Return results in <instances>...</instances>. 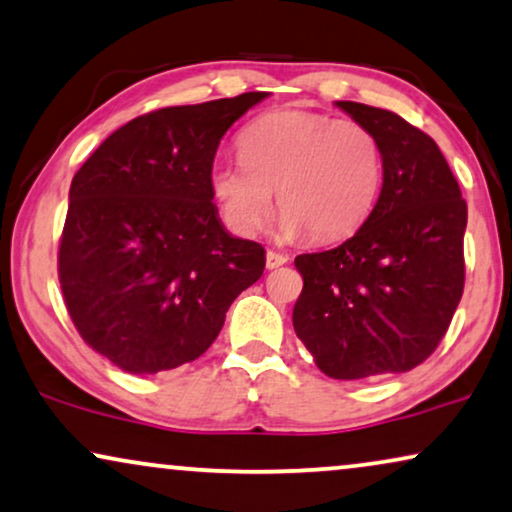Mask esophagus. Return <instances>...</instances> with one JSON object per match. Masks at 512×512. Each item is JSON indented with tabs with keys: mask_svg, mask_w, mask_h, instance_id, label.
Segmentation results:
<instances>
[{
	"mask_svg": "<svg viewBox=\"0 0 512 512\" xmlns=\"http://www.w3.org/2000/svg\"><path fill=\"white\" fill-rule=\"evenodd\" d=\"M285 262H288V255H283V252H276V250H267V269H278L283 267Z\"/></svg>",
	"mask_w": 512,
	"mask_h": 512,
	"instance_id": "obj_1",
	"label": "esophagus"
}]
</instances>
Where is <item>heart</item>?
Instances as JSON below:
<instances>
[{
  "mask_svg": "<svg viewBox=\"0 0 512 512\" xmlns=\"http://www.w3.org/2000/svg\"><path fill=\"white\" fill-rule=\"evenodd\" d=\"M241 161L210 168V194L227 227L252 236L276 203L281 234L306 231L311 241H337L372 213L384 161L374 135L356 121L306 109H281L250 121L238 135Z\"/></svg>",
  "mask_w": 512,
  "mask_h": 512,
  "instance_id": "heart-1",
  "label": "heart"
}]
</instances>
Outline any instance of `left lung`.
Returning a JSON list of instances; mask_svg holds the SVG:
<instances>
[{
  "label": "left lung",
  "instance_id": "1",
  "mask_svg": "<svg viewBox=\"0 0 512 512\" xmlns=\"http://www.w3.org/2000/svg\"><path fill=\"white\" fill-rule=\"evenodd\" d=\"M381 147L384 185L349 241L295 257L297 337L332 379L410 372L445 337L463 295L466 201L433 138L388 109L339 100Z\"/></svg>",
  "mask_w": 512,
  "mask_h": 512
}]
</instances>
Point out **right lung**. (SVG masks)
<instances>
[{
    "label": "right lung",
    "mask_w": 512,
    "mask_h": 512,
    "mask_svg": "<svg viewBox=\"0 0 512 512\" xmlns=\"http://www.w3.org/2000/svg\"><path fill=\"white\" fill-rule=\"evenodd\" d=\"M269 93L163 107L114 131L74 175L58 278L84 342L131 374L192 363L260 281L264 248L210 194L217 145Z\"/></svg>",
    "instance_id": "obj_1"
}]
</instances>
